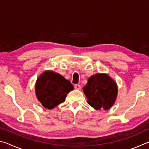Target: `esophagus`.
Masks as SVG:
<instances>
[{"mask_svg": "<svg viewBox=\"0 0 149 149\" xmlns=\"http://www.w3.org/2000/svg\"><path fill=\"white\" fill-rule=\"evenodd\" d=\"M74 88L75 89H77V90H80L81 89V85L79 84H75L74 85Z\"/></svg>", "mask_w": 149, "mask_h": 149, "instance_id": "1", "label": "esophagus"}]
</instances>
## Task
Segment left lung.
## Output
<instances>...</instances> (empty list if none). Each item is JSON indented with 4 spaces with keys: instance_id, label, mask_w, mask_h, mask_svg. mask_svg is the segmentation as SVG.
I'll return each mask as SVG.
<instances>
[{
    "instance_id": "left-lung-1",
    "label": "left lung",
    "mask_w": 149,
    "mask_h": 149,
    "mask_svg": "<svg viewBox=\"0 0 149 149\" xmlns=\"http://www.w3.org/2000/svg\"><path fill=\"white\" fill-rule=\"evenodd\" d=\"M87 103L95 110H107L114 105L118 95L116 82L106 74H96L83 88Z\"/></svg>"
}]
</instances>
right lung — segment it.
Listing matches in <instances>:
<instances>
[{
	"mask_svg": "<svg viewBox=\"0 0 149 149\" xmlns=\"http://www.w3.org/2000/svg\"><path fill=\"white\" fill-rule=\"evenodd\" d=\"M74 89L69 80L51 70L42 72L35 83V94L42 107L52 109L64 102L67 94Z\"/></svg>",
	"mask_w": 149,
	"mask_h": 149,
	"instance_id": "add662e5",
	"label": "right lung"
}]
</instances>
